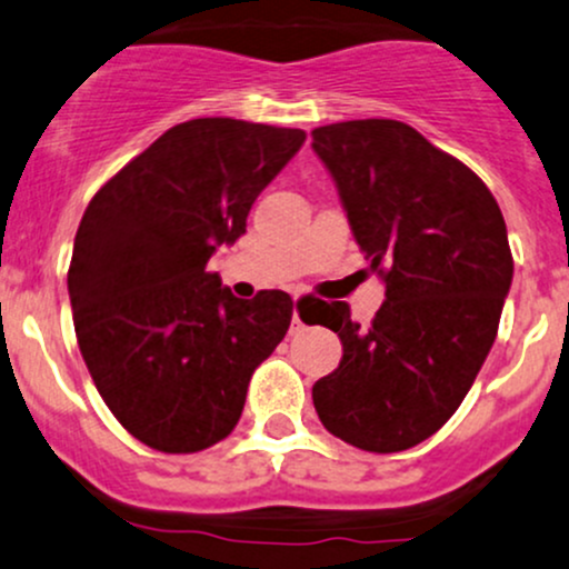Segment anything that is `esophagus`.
I'll list each match as a JSON object with an SVG mask.
<instances>
[{"mask_svg":"<svg viewBox=\"0 0 569 569\" xmlns=\"http://www.w3.org/2000/svg\"><path fill=\"white\" fill-rule=\"evenodd\" d=\"M292 298H298V292H292ZM298 328H301V319H298V315H296V317H292V328L290 330H298Z\"/></svg>","mask_w":569,"mask_h":569,"instance_id":"obj_1","label":"esophagus"}]
</instances>
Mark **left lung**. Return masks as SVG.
I'll use <instances>...</instances> for the list:
<instances>
[{"instance_id": "8db88e82", "label": "left lung", "mask_w": 569, "mask_h": 569, "mask_svg": "<svg viewBox=\"0 0 569 569\" xmlns=\"http://www.w3.org/2000/svg\"><path fill=\"white\" fill-rule=\"evenodd\" d=\"M311 137L387 296L368 325L343 301L325 303L317 325L338 333L343 357L311 398L349 446L406 451L449 422L495 343L513 279L506 220L473 169L400 120Z\"/></svg>"}]
</instances>
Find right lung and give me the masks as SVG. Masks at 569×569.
Masks as SVG:
<instances>
[{
  "instance_id": "right-lung-1",
  "label": "right lung",
  "mask_w": 569,
  "mask_h": 569,
  "mask_svg": "<svg viewBox=\"0 0 569 569\" xmlns=\"http://www.w3.org/2000/svg\"><path fill=\"white\" fill-rule=\"evenodd\" d=\"M306 131L196 118L139 152L88 203L69 263L82 360L133 438L193 455L231 436L254 368L282 341L292 301H241L207 268L247 231L254 199Z\"/></svg>"
}]
</instances>
